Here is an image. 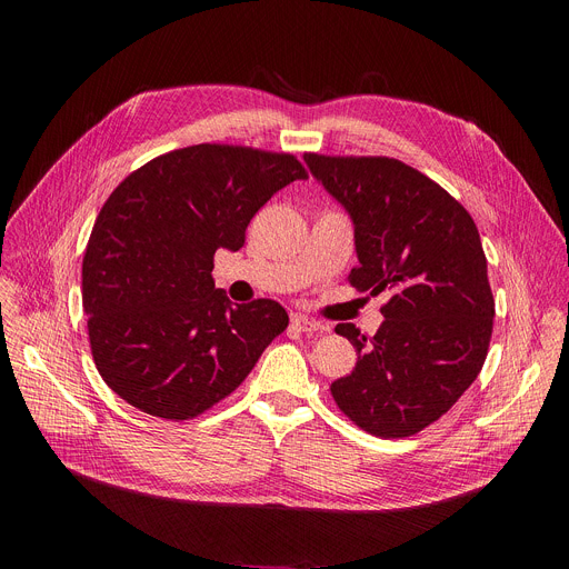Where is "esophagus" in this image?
Here are the masks:
<instances>
[{"label":"esophagus","instance_id":"1","mask_svg":"<svg viewBox=\"0 0 569 569\" xmlns=\"http://www.w3.org/2000/svg\"><path fill=\"white\" fill-rule=\"evenodd\" d=\"M290 322H292V327H297V330L300 332H307V335H311V332H327L330 330V327H325L322 322H318V320H313V318H309V316H292L290 318Z\"/></svg>","mask_w":569,"mask_h":569}]
</instances>
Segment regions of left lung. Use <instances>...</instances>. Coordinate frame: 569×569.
Returning <instances> with one entry per match:
<instances>
[{"mask_svg": "<svg viewBox=\"0 0 569 569\" xmlns=\"http://www.w3.org/2000/svg\"><path fill=\"white\" fill-rule=\"evenodd\" d=\"M305 161L352 219L360 264L350 269V286L390 292L371 339L350 322L337 325L357 365L332 382V397L367 433H420L459 401L487 360L496 305L480 232L459 200L403 161L313 152Z\"/></svg>", "mask_w": 569, "mask_h": 569, "instance_id": "obj_1", "label": "left lung"}]
</instances>
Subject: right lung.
Returning <instances> with one entry per match:
<instances>
[{"mask_svg":"<svg viewBox=\"0 0 569 569\" xmlns=\"http://www.w3.org/2000/svg\"><path fill=\"white\" fill-rule=\"evenodd\" d=\"M307 177L292 154L202 142L152 159L110 193L82 258V309L114 395L182 422L244 382L288 313L274 300L230 305L214 288V253L242 249L258 209Z\"/></svg>","mask_w":569,"mask_h":569,"instance_id":"add662e5","label":"right lung"}]
</instances>
